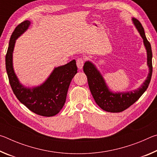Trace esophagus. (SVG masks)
<instances>
[{
	"label": "esophagus",
	"instance_id": "34e87169",
	"mask_svg": "<svg viewBox=\"0 0 157 157\" xmlns=\"http://www.w3.org/2000/svg\"><path fill=\"white\" fill-rule=\"evenodd\" d=\"M84 60L82 59V58H78L76 61V64L79 69L82 68V67H83L84 66Z\"/></svg>",
	"mask_w": 157,
	"mask_h": 157
}]
</instances>
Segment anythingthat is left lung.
I'll use <instances>...</instances> for the list:
<instances>
[{"instance_id": "1", "label": "left lung", "mask_w": 157, "mask_h": 157, "mask_svg": "<svg viewBox=\"0 0 157 157\" xmlns=\"http://www.w3.org/2000/svg\"><path fill=\"white\" fill-rule=\"evenodd\" d=\"M133 23L143 39V44L147 51V63L149 67V73L147 79L140 87L129 92L113 93L109 89L106 82L92 62L87 61L84 63L83 71L88 79L89 89L96 104L108 112H121L129 108L139 99L150 84L152 74V52L150 42L146 38L145 31L141 23L136 18H132Z\"/></svg>"}]
</instances>
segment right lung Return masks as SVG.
<instances>
[{"instance_id":"right-lung-1","label":"right lung","mask_w":157,"mask_h":157,"mask_svg":"<svg viewBox=\"0 0 157 157\" xmlns=\"http://www.w3.org/2000/svg\"><path fill=\"white\" fill-rule=\"evenodd\" d=\"M30 21H24L17 26L10 37L5 56V66L12 89L17 99L31 111L39 116L50 117L59 112L65 104L71 82L78 73L75 59L55 68L40 86L27 88L20 83L13 68V51L16 40L28 30Z\"/></svg>"}]
</instances>
